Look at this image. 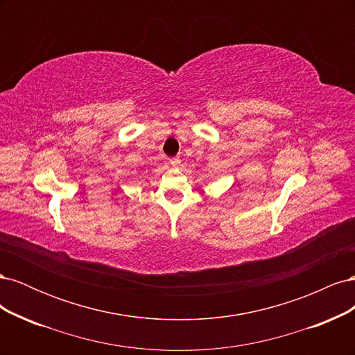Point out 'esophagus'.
I'll use <instances>...</instances> for the list:
<instances>
[{
    "mask_svg": "<svg viewBox=\"0 0 355 355\" xmlns=\"http://www.w3.org/2000/svg\"><path fill=\"white\" fill-rule=\"evenodd\" d=\"M170 164L173 167H178L180 164V159L179 158H170Z\"/></svg>",
    "mask_w": 355,
    "mask_h": 355,
    "instance_id": "obj_1",
    "label": "esophagus"
}]
</instances>
